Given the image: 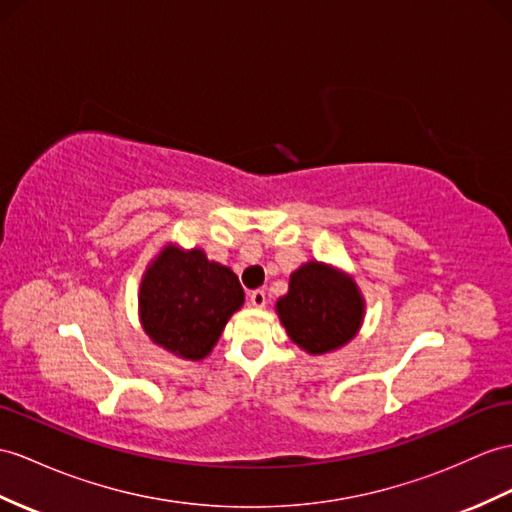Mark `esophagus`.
I'll return each instance as SVG.
<instances>
[{"label": "esophagus", "instance_id": "1", "mask_svg": "<svg viewBox=\"0 0 512 512\" xmlns=\"http://www.w3.org/2000/svg\"><path fill=\"white\" fill-rule=\"evenodd\" d=\"M249 304L256 306V308H263V306L267 304V295H265V291H263V289H256V291L249 293Z\"/></svg>", "mask_w": 512, "mask_h": 512}]
</instances>
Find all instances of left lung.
Instances as JSON below:
<instances>
[{
	"mask_svg": "<svg viewBox=\"0 0 512 512\" xmlns=\"http://www.w3.org/2000/svg\"><path fill=\"white\" fill-rule=\"evenodd\" d=\"M276 308L291 341L310 354H326L352 341L365 313L356 284L321 263L299 267Z\"/></svg>",
	"mask_w": 512,
	"mask_h": 512,
	"instance_id": "left-lung-1",
	"label": "left lung"
}]
</instances>
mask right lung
Masks as SVG:
<instances>
[{
	"label": "right lung",
	"mask_w": 512,
	"mask_h": 512,
	"mask_svg": "<svg viewBox=\"0 0 512 512\" xmlns=\"http://www.w3.org/2000/svg\"><path fill=\"white\" fill-rule=\"evenodd\" d=\"M141 321L149 339L176 356H208L232 313L243 306L236 273L202 249H162L141 282Z\"/></svg>",
	"instance_id": "add662e5"
}]
</instances>
